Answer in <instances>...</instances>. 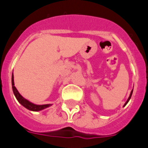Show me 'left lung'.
<instances>
[{"label": "left lung", "instance_id": "left-lung-1", "mask_svg": "<svg viewBox=\"0 0 148 148\" xmlns=\"http://www.w3.org/2000/svg\"><path fill=\"white\" fill-rule=\"evenodd\" d=\"M132 93H133V90H132V91H131V92H130V96H129V98H128V99H127V101H126V102H125V105H124V106H125V105H126L127 104V102H128V101H129V100H130V98H131Z\"/></svg>", "mask_w": 148, "mask_h": 148}]
</instances>
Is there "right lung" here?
Instances as JSON below:
<instances>
[{
    "label": "right lung",
    "instance_id": "right-lung-1",
    "mask_svg": "<svg viewBox=\"0 0 148 148\" xmlns=\"http://www.w3.org/2000/svg\"><path fill=\"white\" fill-rule=\"evenodd\" d=\"M12 90L13 92L15 94V97H16L17 100L18 101V102L21 104L22 105L26 108L27 109L29 110L32 111H39L43 109H45V108H48L51 104H43V105H37V104H34L32 103L29 102L28 100L25 99L23 97H22V95H21L19 92H18V90L16 89V87H15V84H14V77L12 76Z\"/></svg>",
    "mask_w": 148,
    "mask_h": 148
}]
</instances>
